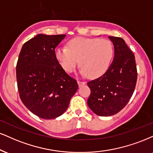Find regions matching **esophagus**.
<instances>
[{"instance_id": "1", "label": "esophagus", "mask_w": 153, "mask_h": 153, "mask_svg": "<svg viewBox=\"0 0 153 153\" xmlns=\"http://www.w3.org/2000/svg\"><path fill=\"white\" fill-rule=\"evenodd\" d=\"M77 82H78V84L79 86H82L86 84V82H84V81H78Z\"/></svg>"}]
</instances>
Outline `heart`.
<instances>
[{"label": "heart", "instance_id": "b5f03b06", "mask_svg": "<svg viewBox=\"0 0 153 153\" xmlns=\"http://www.w3.org/2000/svg\"><path fill=\"white\" fill-rule=\"evenodd\" d=\"M67 45L56 47L54 51L56 60L67 72H72L80 62L82 74L97 78L107 71L114 57V45L108 39L76 37Z\"/></svg>", "mask_w": 153, "mask_h": 153}]
</instances>
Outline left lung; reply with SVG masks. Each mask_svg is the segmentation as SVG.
Masks as SVG:
<instances>
[{"label": "left lung", "instance_id": "8db88e82", "mask_svg": "<svg viewBox=\"0 0 153 153\" xmlns=\"http://www.w3.org/2000/svg\"><path fill=\"white\" fill-rule=\"evenodd\" d=\"M114 46V57L102 76L90 81L91 89L87 104L100 116L116 114L129 101L137 82L135 56L121 37L109 36Z\"/></svg>", "mask_w": 153, "mask_h": 153}]
</instances>
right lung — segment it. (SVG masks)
I'll use <instances>...</instances> for the list:
<instances>
[{
	"label": "right lung",
	"mask_w": 153,
	"mask_h": 153,
	"mask_svg": "<svg viewBox=\"0 0 153 153\" xmlns=\"http://www.w3.org/2000/svg\"><path fill=\"white\" fill-rule=\"evenodd\" d=\"M65 37L39 34L25 43L18 56L16 77L20 99L43 119L63 114L79 87L54 54L56 47Z\"/></svg>",
	"instance_id": "obj_1"
}]
</instances>
